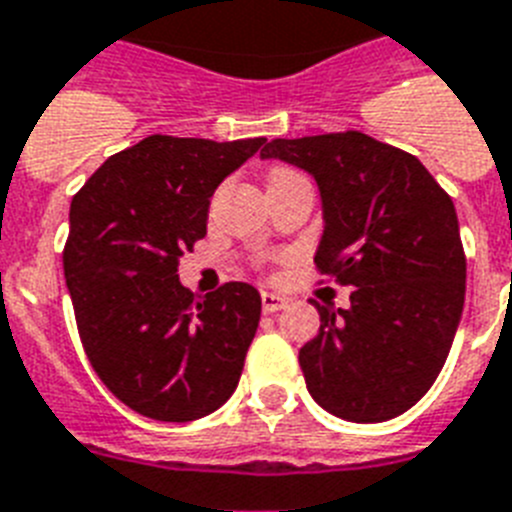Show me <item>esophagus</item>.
I'll list each match as a JSON object with an SVG mask.
<instances>
[{
  "mask_svg": "<svg viewBox=\"0 0 512 512\" xmlns=\"http://www.w3.org/2000/svg\"><path fill=\"white\" fill-rule=\"evenodd\" d=\"M260 299H263V312H265V315H273V312L283 309V307H286V302H289L286 296L273 294V291H263V296H260Z\"/></svg>",
  "mask_w": 512,
  "mask_h": 512,
  "instance_id": "esophagus-1",
  "label": "esophagus"
}]
</instances>
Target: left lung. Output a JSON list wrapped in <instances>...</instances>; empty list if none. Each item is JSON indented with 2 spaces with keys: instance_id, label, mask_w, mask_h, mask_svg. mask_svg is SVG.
I'll return each mask as SVG.
<instances>
[{
  "instance_id": "left-lung-1",
  "label": "left lung",
  "mask_w": 512,
  "mask_h": 512,
  "mask_svg": "<svg viewBox=\"0 0 512 512\" xmlns=\"http://www.w3.org/2000/svg\"><path fill=\"white\" fill-rule=\"evenodd\" d=\"M315 176L322 231L315 265L354 286L349 307L317 304L320 333L299 351L309 395L346 422L409 411L440 375L466 296L453 200L422 161L364 132L270 140Z\"/></svg>"
}]
</instances>
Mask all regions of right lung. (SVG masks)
<instances>
[{"label":"right lung","mask_w":512,"mask_h":512,"mask_svg":"<svg viewBox=\"0 0 512 512\" xmlns=\"http://www.w3.org/2000/svg\"><path fill=\"white\" fill-rule=\"evenodd\" d=\"M265 137L216 143L150 135L72 197L64 278L96 375L156 422H195L229 401L260 322V294L223 283L197 296L179 257L208 231L210 197Z\"/></svg>","instance_id":"obj_1"}]
</instances>
